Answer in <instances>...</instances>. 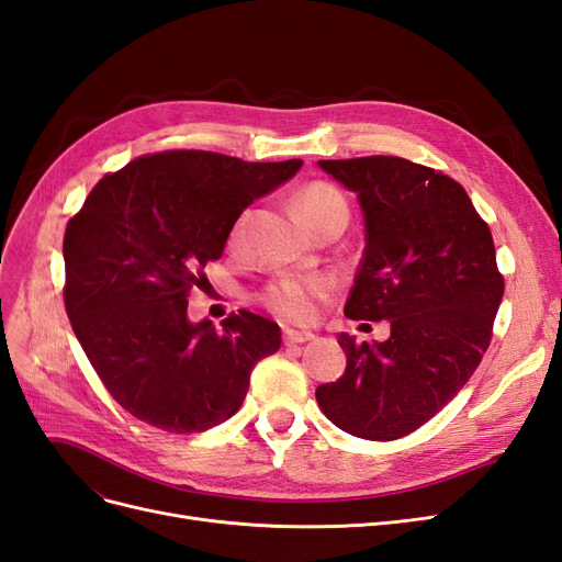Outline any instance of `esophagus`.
I'll return each instance as SVG.
<instances>
[{"label":"esophagus","instance_id":"esophagus-1","mask_svg":"<svg viewBox=\"0 0 562 562\" xmlns=\"http://www.w3.org/2000/svg\"><path fill=\"white\" fill-rule=\"evenodd\" d=\"M314 339V335L310 330H295V328H285L283 330V342L285 345H304Z\"/></svg>","mask_w":562,"mask_h":562}]
</instances>
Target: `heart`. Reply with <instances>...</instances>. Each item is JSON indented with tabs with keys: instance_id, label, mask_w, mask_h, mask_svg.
I'll use <instances>...</instances> for the list:
<instances>
[{
	"instance_id": "obj_1",
	"label": "heart",
	"mask_w": 562,
	"mask_h": 562,
	"mask_svg": "<svg viewBox=\"0 0 562 562\" xmlns=\"http://www.w3.org/2000/svg\"><path fill=\"white\" fill-rule=\"evenodd\" d=\"M297 211L307 227L314 232L330 223H345L349 220V203L345 194L330 182H310L295 194ZM239 227L234 229V236ZM330 283L326 279H302V277H285L271 283L265 293V302L269 310H274L281 316L295 321H310L318 310V300L328 293Z\"/></svg>"
}]
</instances>
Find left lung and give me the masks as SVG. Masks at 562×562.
<instances>
[{
    "label": "left lung",
    "mask_w": 562,
    "mask_h": 562,
    "mask_svg": "<svg viewBox=\"0 0 562 562\" xmlns=\"http://www.w3.org/2000/svg\"><path fill=\"white\" fill-rule=\"evenodd\" d=\"M359 199L361 267L345 314L389 321L384 342L356 345L345 375L316 389L335 427L368 440L419 429L479 368L504 295L490 227L464 187L401 157L318 161Z\"/></svg>",
    "instance_id": "1"
}]
</instances>
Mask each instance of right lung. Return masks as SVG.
Wrapping results in <instances>:
<instances>
[{"label": "right lung", "mask_w": 562, "mask_h": 562, "mask_svg": "<svg viewBox=\"0 0 562 562\" xmlns=\"http://www.w3.org/2000/svg\"><path fill=\"white\" fill-rule=\"evenodd\" d=\"M302 168L178 149L105 176L65 229V310L114 401L171 434L206 431L239 411L250 370L281 328L241 312L215 328L187 316L201 269L225 250L252 201Z\"/></svg>", "instance_id": "add662e5"}]
</instances>
